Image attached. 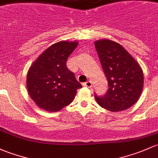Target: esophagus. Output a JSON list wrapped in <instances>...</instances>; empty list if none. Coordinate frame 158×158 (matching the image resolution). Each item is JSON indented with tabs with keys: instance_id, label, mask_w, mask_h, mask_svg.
<instances>
[{
	"instance_id": "obj_1",
	"label": "esophagus",
	"mask_w": 158,
	"mask_h": 158,
	"mask_svg": "<svg viewBox=\"0 0 158 158\" xmlns=\"http://www.w3.org/2000/svg\"><path fill=\"white\" fill-rule=\"evenodd\" d=\"M83 85H84V87H92V82H91V81H86L85 83H84V84H83Z\"/></svg>"
}]
</instances>
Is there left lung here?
I'll use <instances>...</instances> for the list:
<instances>
[{
    "label": "left lung",
    "mask_w": 158,
    "mask_h": 158,
    "mask_svg": "<svg viewBox=\"0 0 158 158\" xmlns=\"http://www.w3.org/2000/svg\"><path fill=\"white\" fill-rule=\"evenodd\" d=\"M95 47L109 86L102 97L94 93L97 102L112 112L127 110L138 101L142 92L144 75L141 67L115 42L98 40L95 42Z\"/></svg>",
    "instance_id": "1"
}]
</instances>
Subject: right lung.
<instances>
[{
    "label": "right lung",
    "mask_w": 158,
    "mask_h": 158,
    "mask_svg": "<svg viewBox=\"0 0 158 158\" xmlns=\"http://www.w3.org/2000/svg\"><path fill=\"white\" fill-rule=\"evenodd\" d=\"M78 43L61 41L48 47L27 73V87L31 99L40 108L57 112L69 105L82 85L66 62Z\"/></svg>",
    "instance_id": "add662e5"
}]
</instances>
